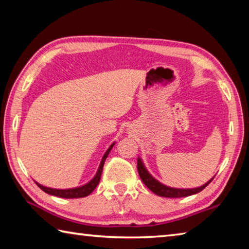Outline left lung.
Returning <instances> with one entry per match:
<instances>
[{"mask_svg":"<svg viewBox=\"0 0 249 249\" xmlns=\"http://www.w3.org/2000/svg\"><path fill=\"white\" fill-rule=\"evenodd\" d=\"M138 172L142 181L144 182V185L152 191V193L165 198H181L198 194L206 188V187L213 180V178H214V176H213L210 180L206 182V184L197 187V188H173V187H168L162 184V182H160L158 179H155V178L149 173V171L145 168L144 163H143L141 158H138Z\"/></svg>","mask_w":249,"mask_h":249,"instance_id":"1","label":"left lung"}]
</instances>
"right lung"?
I'll return each mask as SVG.
<instances>
[{
  "mask_svg": "<svg viewBox=\"0 0 249 249\" xmlns=\"http://www.w3.org/2000/svg\"><path fill=\"white\" fill-rule=\"evenodd\" d=\"M116 142H113L112 144L108 147V150L105 152V154L103 156L102 160H100V164L98 166L97 172H96L95 176L91 178V179L86 182L85 185H82L80 187H75V188H69V189H55V188H50V187H46L39 184V182L35 181L37 184V186L40 188L42 191H45L46 194H49L52 196H55V197H60V198H65V199H73V198H84L86 196H89L94 191V189L97 187L100 180V176H102V172H103V167L105 164V160H106L107 156L109 154V152L111 151L112 146L115 145Z\"/></svg>",
  "mask_w": 249,
  "mask_h": 249,
  "instance_id": "obj_1",
  "label": "right lung"
}]
</instances>
